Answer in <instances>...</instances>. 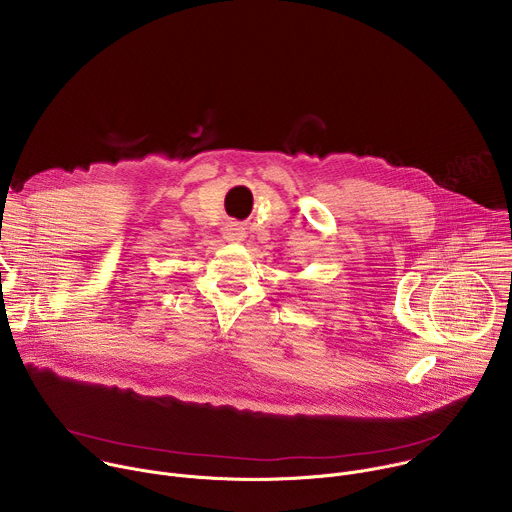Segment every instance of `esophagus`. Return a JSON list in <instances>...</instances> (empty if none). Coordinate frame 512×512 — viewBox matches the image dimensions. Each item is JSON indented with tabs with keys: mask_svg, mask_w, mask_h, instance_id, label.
I'll return each instance as SVG.
<instances>
[{
	"mask_svg": "<svg viewBox=\"0 0 512 512\" xmlns=\"http://www.w3.org/2000/svg\"><path fill=\"white\" fill-rule=\"evenodd\" d=\"M227 239H229V241H241V239H243V229H241V227H235V225L227 227Z\"/></svg>",
	"mask_w": 512,
	"mask_h": 512,
	"instance_id": "obj_1",
	"label": "esophagus"
}]
</instances>
